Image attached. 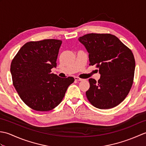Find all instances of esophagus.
I'll use <instances>...</instances> for the list:
<instances>
[{
    "label": "esophagus",
    "instance_id": "obj_1",
    "mask_svg": "<svg viewBox=\"0 0 146 146\" xmlns=\"http://www.w3.org/2000/svg\"><path fill=\"white\" fill-rule=\"evenodd\" d=\"M75 80H76V81H82V80H83V79H82V78H78V77H75Z\"/></svg>",
    "mask_w": 146,
    "mask_h": 146
}]
</instances>
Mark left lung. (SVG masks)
I'll return each mask as SVG.
<instances>
[{
	"label": "left lung",
	"mask_w": 146,
	"mask_h": 146,
	"mask_svg": "<svg viewBox=\"0 0 146 146\" xmlns=\"http://www.w3.org/2000/svg\"><path fill=\"white\" fill-rule=\"evenodd\" d=\"M78 41L88 52L90 65H97L100 75L98 82L89 79L88 100L100 109L116 107L125 98L133 83L135 63L131 50L110 34H88Z\"/></svg>",
	"instance_id": "1"
}]
</instances>
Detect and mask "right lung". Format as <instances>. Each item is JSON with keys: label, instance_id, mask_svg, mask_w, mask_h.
<instances>
[{"label": "right lung", "instance_id": "add662e5", "mask_svg": "<svg viewBox=\"0 0 146 146\" xmlns=\"http://www.w3.org/2000/svg\"><path fill=\"white\" fill-rule=\"evenodd\" d=\"M62 41L44 39L23 46L12 60L13 85L24 103L36 111H49L63 100L73 77L63 78L51 73Z\"/></svg>", "mask_w": 146, "mask_h": 146}]
</instances>
